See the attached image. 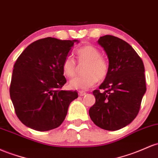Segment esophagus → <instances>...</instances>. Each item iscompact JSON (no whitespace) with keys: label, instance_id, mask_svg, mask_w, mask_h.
Wrapping results in <instances>:
<instances>
[{"label":"esophagus","instance_id":"34e87169","mask_svg":"<svg viewBox=\"0 0 158 158\" xmlns=\"http://www.w3.org/2000/svg\"><path fill=\"white\" fill-rule=\"evenodd\" d=\"M86 94V93L85 92V91H79V95L80 97H82V96H85V95Z\"/></svg>","mask_w":158,"mask_h":158}]
</instances>
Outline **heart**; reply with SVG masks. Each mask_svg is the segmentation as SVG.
<instances>
[{"label": "heart", "mask_w": 158, "mask_h": 158, "mask_svg": "<svg viewBox=\"0 0 158 158\" xmlns=\"http://www.w3.org/2000/svg\"><path fill=\"white\" fill-rule=\"evenodd\" d=\"M79 63L87 62L83 76L73 78L69 82L71 89L85 91L94 85L99 80H103L108 76L110 66L98 48L91 45H86L76 50ZM63 73L66 77L71 78L76 75V62L70 55L64 58L61 64Z\"/></svg>", "instance_id": "obj_1"}]
</instances>
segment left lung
Instances as JSON below:
<instances>
[{
  "label": "left lung",
  "instance_id": "obj_1",
  "mask_svg": "<svg viewBox=\"0 0 158 158\" xmlns=\"http://www.w3.org/2000/svg\"><path fill=\"white\" fill-rule=\"evenodd\" d=\"M110 60L104 82L94 90L95 103L89 110L92 121L106 131H117L132 122L139 112L146 91L143 60L132 46L112 35L100 37Z\"/></svg>",
  "mask_w": 158,
  "mask_h": 158
}]
</instances>
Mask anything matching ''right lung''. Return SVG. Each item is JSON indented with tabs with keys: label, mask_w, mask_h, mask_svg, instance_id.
Instances as JSON below:
<instances>
[{
	"label": "right lung",
	"mask_w": 158,
	"mask_h": 158,
	"mask_svg": "<svg viewBox=\"0 0 158 158\" xmlns=\"http://www.w3.org/2000/svg\"><path fill=\"white\" fill-rule=\"evenodd\" d=\"M52 37L29 45L17 58L10 95L15 114L22 124L38 131L59 127L76 91H63L67 82L61 64L74 42Z\"/></svg>",
	"instance_id": "1"
}]
</instances>
